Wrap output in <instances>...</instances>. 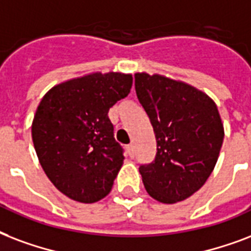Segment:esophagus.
<instances>
[{"mask_svg":"<svg viewBox=\"0 0 251 251\" xmlns=\"http://www.w3.org/2000/svg\"><path fill=\"white\" fill-rule=\"evenodd\" d=\"M127 152H128V154H129V157H131V158H133V157H135V147H133L132 144L127 147Z\"/></svg>","mask_w":251,"mask_h":251,"instance_id":"34e87169","label":"esophagus"}]
</instances>
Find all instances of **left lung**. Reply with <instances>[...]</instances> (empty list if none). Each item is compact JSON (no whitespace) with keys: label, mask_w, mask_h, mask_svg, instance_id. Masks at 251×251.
<instances>
[{"label":"left lung","mask_w":251,"mask_h":251,"mask_svg":"<svg viewBox=\"0 0 251 251\" xmlns=\"http://www.w3.org/2000/svg\"><path fill=\"white\" fill-rule=\"evenodd\" d=\"M136 94L157 141L156 158L140 166L153 199L174 204L195 194L215 169L224 140L216 103L204 91L166 75L135 73Z\"/></svg>","instance_id":"left-lung-1"}]
</instances>
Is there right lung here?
Wrapping results in <instances>:
<instances>
[{
    "label": "right lung",
    "mask_w": 251,
    "mask_h": 251,
    "mask_svg": "<svg viewBox=\"0 0 251 251\" xmlns=\"http://www.w3.org/2000/svg\"><path fill=\"white\" fill-rule=\"evenodd\" d=\"M133 77L93 72L47 91L31 124L35 152L60 192L79 203L110 194L123 166L108 110L131 91Z\"/></svg>",
    "instance_id": "add662e5"
}]
</instances>
